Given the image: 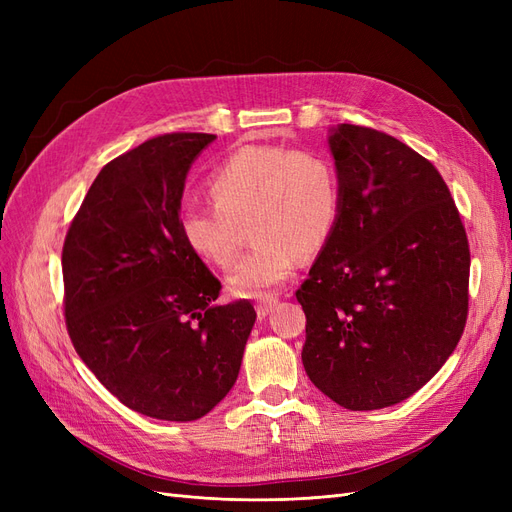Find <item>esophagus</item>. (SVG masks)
Here are the masks:
<instances>
[{
	"label": "esophagus",
	"instance_id": "34e87169",
	"mask_svg": "<svg viewBox=\"0 0 512 512\" xmlns=\"http://www.w3.org/2000/svg\"><path fill=\"white\" fill-rule=\"evenodd\" d=\"M275 303H277V299H275V297H265V299H260V301L256 303V314H258V318H265V316H269V312H271V309L275 307Z\"/></svg>",
	"mask_w": 512,
	"mask_h": 512
}]
</instances>
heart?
<instances>
[{
	"label": "heart",
	"mask_w": 512,
	"mask_h": 512,
	"mask_svg": "<svg viewBox=\"0 0 512 512\" xmlns=\"http://www.w3.org/2000/svg\"><path fill=\"white\" fill-rule=\"evenodd\" d=\"M213 203H183V243L218 269L239 258L243 226L254 241L230 290L260 297L284 284L297 260L312 258L329 243L339 218V175L331 158L312 149L247 145L237 149L209 177Z\"/></svg>",
	"instance_id": "heart-1"
}]
</instances>
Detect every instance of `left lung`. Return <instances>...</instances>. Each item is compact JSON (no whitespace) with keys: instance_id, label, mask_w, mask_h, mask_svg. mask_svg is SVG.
<instances>
[{"instance_id":"8db88e82","label":"left lung","mask_w":512,"mask_h":512,"mask_svg":"<svg viewBox=\"0 0 512 512\" xmlns=\"http://www.w3.org/2000/svg\"><path fill=\"white\" fill-rule=\"evenodd\" d=\"M329 147L339 218L297 290L303 367L348 410L414 395L457 348L470 247L442 175L397 138L342 123Z\"/></svg>"}]
</instances>
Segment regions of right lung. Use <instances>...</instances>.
<instances>
[{
    "mask_svg": "<svg viewBox=\"0 0 512 512\" xmlns=\"http://www.w3.org/2000/svg\"><path fill=\"white\" fill-rule=\"evenodd\" d=\"M213 141L162 134L108 162L61 252L74 350L123 406L160 421L220 404L256 322L250 301L215 303L220 280L179 232L185 177Z\"/></svg>",
    "mask_w": 512,
    "mask_h": 512,
    "instance_id": "1",
    "label": "right lung"
}]
</instances>
